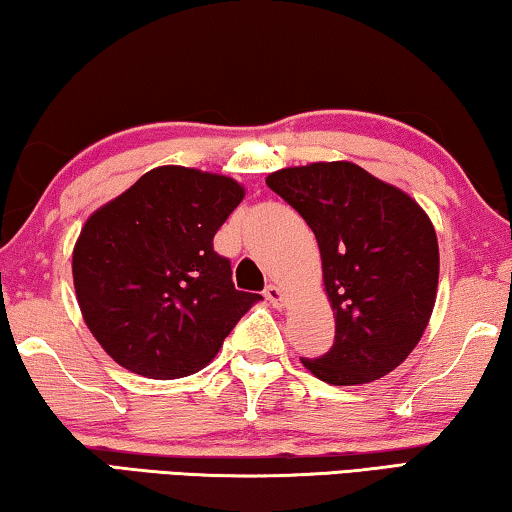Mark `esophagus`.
Returning a JSON list of instances; mask_svg holds the SVG:
<instances>
[{
	"label": "esophagus",
	"instance_id": "esophagus-1",
	"mask_svg": "<svg viewBox=\"0 0 512 512\" xmlns=\"http://www.w3.org/2000/svg\"><path fill=\"white\" fill-rule=\"evenodd\" d=\"M264 297H266V301H269L271 306H276V308H283L285 301H287L285 290H283V287H278V285H266Z\"/></svg>",
	"mask_w": 512,
	"mask_h": 512
}]
</instances>
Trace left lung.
Returning <instances> with one entry per match:
<instances>
[{
  "label": "left lung",
  "mask_w": 512,
  "mask_h": 512,
  "mask_svg": "<svg viewBox=\"0 0 512 512\" xmlns=\"http://www.w3.org/2000/svg\"><path fill=\"white\" fill-rule=\"evenodd\" d=\"M266 185L318 239L334 345L301 357L329 385H364L397 369L429 325L438 292V239L417 201L352 162L278 169Z\"/></svg>",
  "instance_id": "left-lung-1"
}]
</instances>
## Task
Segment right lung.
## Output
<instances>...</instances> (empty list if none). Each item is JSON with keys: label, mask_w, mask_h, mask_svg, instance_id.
<instances>
[{"label": "right lung", "mask_w": 512, "mask_h": 512, "mask_svg": "<svg viewBox=\"0 0 512 512\" xmlns=\"http://www.w3.org/2000/svg\"><path fill=\"white\" fill-rule=\"evenodd\" d=\"M246 197L234 178L150 169L78 234L71 273L90 334L122 369L153 380L213 362L259 294L239 292L213 236Z\"/></svg>", "instance_id": "right-lung-1"}]
</instances>
